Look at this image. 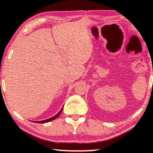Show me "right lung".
Wrapping results in <instances>:
<instances>
[{
	"label": "right lung",
	"instance_id": "right-lung-1",
	"mask_svg": "<svg viewBox=\"0 0 153 153\" xmlns=\"http://www.w3.org/2000/svg\"><path fill=\"white\" fill-rule=\"evenodd\" d=\"M63 107L61 108V109L59 111V112H58V113H57V114H56V115H55V116H53V117H52L49 118V119H47V120H42V121H33V122H35V123H47V122H50V121H53V120H55L56 118H57V117H59V115H60V114L61 113L62 111H63Z\"/></svg>",
	"mask_w": 153,
	"mask_h": 153
}]
</instances>
